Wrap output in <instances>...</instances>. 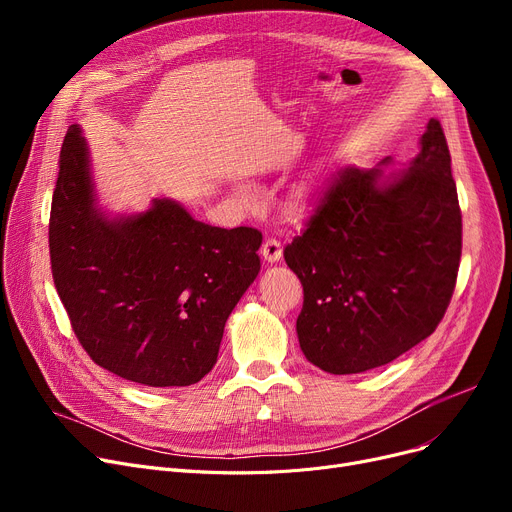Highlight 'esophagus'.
<instances>
[{"label":"esophagus","instance_id":"esophagus-1","mask_svg":"<svg viewBox=\"0 0 512 512\" xmlns=\"http://www.w3.org/2000/svg\"><path fill=\"white\" fill-rule=\"evenodd\" d=\"M261 257H263L267 263L280 261V257H282V242L276 240L274 236H267V238L263 240V245H261Z\"/></svg>","mask_w":512,"mask_h":512}]
</instances>
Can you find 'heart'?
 <instances>
[{"instance_id": "heart-1", "label": "heart", "mask_w": 512, "mask_h": 512, "mask_svg": "<svg viewBox=\"0 0 512 512\" xmlns=\"http://www.w3.org/2000/svg\"><path fill=\"white\" fill-rule=\"evenodd\" d=\"M307 199H309V188H307V186H301L299 191L292 195L290 207H292V209H303V207L307 205Z\"/></svg>"}]
</instances>
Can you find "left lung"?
<instances>
[{"mask_svg":"<svg viewBox=\"0 0 512 512\" xmlns=\"http://www.w3.org/2000/svg\"><path fill=\"white\" fill-rule=\"evenodd\" d=\"M411 164L344 168L284 249L305 292L301 351L334 375L386 365L432 334L461 261V207L444 130L432 118Z\"/></svg>","mask_w":512,"mask_h":512,"instance_id":"obj_1","label":"left lung"}]
</instances>
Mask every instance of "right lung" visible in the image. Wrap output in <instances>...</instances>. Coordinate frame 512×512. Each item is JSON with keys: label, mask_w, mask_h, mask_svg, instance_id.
Here are the masks:
<instances>
[{"label": "right lung", "mask_w": 512, "mask_h": 512, "mask_svg": "<svg viewBox=\"0 0 512 512\" xmlns=\"http://www.w3.org/2000/svg\"><path fill=\"white\" fill-rule=\"evenodd\" d=\"M261 238L197 222L166 197L110 218L97 205L83 130L68 128L49 213L51 274L99 367L151 388L197 384L261 270Z\"/></svg>", "instance_id": "add662e5"}]
</instances>
